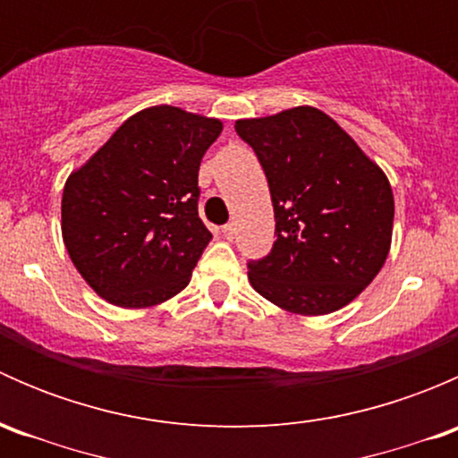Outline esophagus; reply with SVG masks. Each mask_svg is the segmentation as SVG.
<instances>
[{
  "instance_id": "esophagus-1",
  "label": "esophagus",
  "mask_w": 458,
  "mask_h": 458,
  "mask_svg": "<svg viewBox=\"0 0 458 458\" xmlns=\"http://www.w3.org/2000/svg\"><path fill=\"white\" fill-rule=\"evenodd\" d=\"M221 233H224V237L228 239V242H233V239L237 237V225H234V224H225Z\"/></svg>"
}]
</instances>
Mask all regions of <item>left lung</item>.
<instances>
[{
  "mask_svg": "<svg viewBox=\"0 0 458 458\" xmlns=\"http://www.w3.org/2000/svg\"><path fill=\"white\" fill-rule=\"evenodd\" d=\"M270 186L276 242L248 263L252 288L301 317L341 310L372 284L392 243L394 197L386 173L312 106L239 119Z\"/></svg>",
  "mask_w": 458,
  "mask_h": 458,
  "instance_id": "8db88e82",
  "label": "left lung"
}]
</instances>
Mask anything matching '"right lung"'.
Masks as SVG:
<instances>
[{
	"mask_svg": "<svg viewBox=\"0 0 458 458\" xmlns=\"http://www.w3.org/2000/svg\"><path fill=\"white\" fill-rule=\"evenodd\" d=\"M224 123L177 106L128 117L66 179L62 237L84 281L128 310L191 284L210 230L197 212L199 164Z\"/></svg>",
	"mask_w": 458,
	"mask_h": 458,
	"instance_id": "obj_1",
	"label": "right lung"
}]
</instances>
